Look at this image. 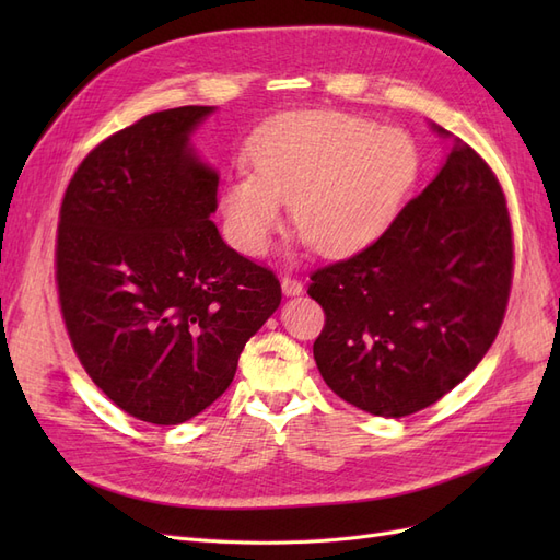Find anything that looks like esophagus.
I'll use <instances>...</instances> for the list:
<instances>
[{"instance_id":"34e87169","label":"esophagus","mask_w":560,"mask_h":560,"mask_svg":"<svg viewBox=\"0 0 560 560\" xmlns=\"http://www.w3.org/2000/svg\"><path fill=\"white\" fill-rule=\"evenodd\" d=\"M303 292V282L292 278V276H284L282 278V294L284 296H299Z\"/></svg>"}]
</instances>
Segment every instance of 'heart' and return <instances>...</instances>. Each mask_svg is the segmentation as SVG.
I'll return each instance as SVG.
<instances>
[{"label":"heart","instance_id":"obj_1","mask_svg":"<svg viewBox=\"0 0 560 560\" xmlns=\"http://www.w3.org/2000/svg\"><path fill=\"white\" fill-rule=\"evenodd\" d=\"M249 163L252 173H233L219 194L233 247L259 257L282 229V206H292L303 247L348 259L393 229L422 154L401 128L319 109L278 118L254 142Z\"/></svg>","mask_w":560,"mask_h":560}]
</instances>
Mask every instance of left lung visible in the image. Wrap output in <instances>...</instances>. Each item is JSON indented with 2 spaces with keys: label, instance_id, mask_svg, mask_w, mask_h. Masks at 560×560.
I'll use <instances>...</instances> for the list:
<instances>
[{
  "label": "left lung",
  "instance_id": "8db88e82",
  "mask_svg": "<svg viewBox=\"0 0 560 560\" xmlns=\"http://www.w3.org/2000/svg\"><path fill=\"white\" fill-rule=\"evenodd\" d=\"M512 270L500 182L453 138L442 171L376 245L311 276L308 294L327 315L313 346L322 378L366 413L401 418L425 409L493 346Z\"/></svg>",
  "mask_w": 560,
  "mask_h": 560
}]
</instances>
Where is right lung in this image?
<instances>
[{
	"instance_id": "obj_1",
	"label": "right lung",
	"mask_w": 560,
	"mask_h": 560,
	"mask_svg": "<svg viewBox=\"0 0 560 560\" xmlns=\"http://www.w3.org/2000/svg\"><path fill=\"white\" fill-rule=\"evenodd\" d=\"M214 107L149 114L83 159L56 247L79 362L126 413L179 425L226 393L280 282L212 222L219 175L191 144Z\"/></svg>"
}]
</instances>
